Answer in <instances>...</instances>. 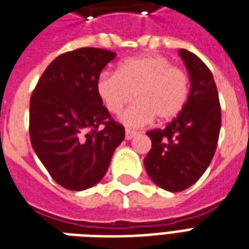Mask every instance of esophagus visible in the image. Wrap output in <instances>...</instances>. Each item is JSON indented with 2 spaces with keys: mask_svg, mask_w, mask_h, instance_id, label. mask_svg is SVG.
I'll use <instances>...</instances> for the list:
<instances>
[{
  "mask_svg": "<svg viewBox=\"0 0 249 249\" xmlns=\"http://www.w3.org/2000/svg\"><path fill=\"white\" fill-rule=\"evenodd\" d=\"M136 136H137V132H135V130H125V139L126 140H132V139H135Z\"/></svg>",
  "mask_w": 249,
  "mask_h": 249,
  "instance_id": "34e87169",
  "label": "esophagus"
}]
</instances>
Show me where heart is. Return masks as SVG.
<instances>
[{
    "mask_svg": "<svg viewBox=\"0 0 249 249\" xmlns=\"http://www.w3.org/2000/svg\"><path fill=\"white\" fill-rule=\"evenodd\" d=\"M96 92L109 113H119L135 96L136 101L120 116L128 128H141L159 121H169L181 113L189 96V80L181 69L162 56L128 58L116 73L103 71L96 81Z\"/></svg>",
    "mask_w": 249,
    "mask_h": 249,
    "instance_id": "1",
    "label": "heart"
}]
</instances>
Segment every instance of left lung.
<instances>
[{
    "instance_id": "1",
    "label": "left lung",
    "mask_w": 249,
    "mask_h": 249,
    "mask_svg": "<svg viewBox=\"0 0 249 249\" xmlns=\"http://www.w3.org/2000/svg\"><path fill=\"white\" fill-rule=\"evenodd\" d=\"M191 89L187 104L165 129L148 132L152 148L144 159L153 183L169 192L187 189L213 159L221 128V109L213 76L196 54L180 49Z\"/></svg>"
}]
</instances>
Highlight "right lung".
Masks as SVG:
<instances>
[{"mask_svg": "<svg viewBox=\"0 0 249 249\" xmlns=\"http://www.w3.org/2000/svg\"><path fill=\"white\" fill-rule=\"evenodd\" d=\"M116 53L81 48L52 61L30 97L32 146L57 184L84 191L105 176L125 137L96 92V81Z\"/></svg>", "mask_w": 249, "mask_h": 249, "instance_id": "obj_1", "label": "right lung"}]
</instances>
